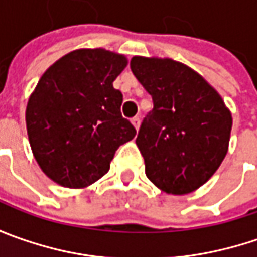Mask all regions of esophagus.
Instances as JSON below:
<instances>
[{"instance_id": "obj_1", "label": "esophagus", "mask_w": 257, "mask_h": 257, "mask_svg": "<svg viewBox=\"0 0 257 257\" xmlns=\"http://www.w3.org/2000/svg\"><path fill=\"white\" fill-rule=\"evenodd\" d=\"M132 123H133V125L136 127V130H139V128H140V117H133V118H132Z\"/></svg>"}]
</instances>
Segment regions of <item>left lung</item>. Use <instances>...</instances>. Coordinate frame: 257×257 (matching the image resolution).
Instances as JSON below:
<instances>
[{
    "label": "left lung",
    "mask_w": 257,
    "mask_h": 257,
    "mask_svg": "<svg viewBox=\"0 0 257 257\" xmlns=\"http://www.w3.org/2000/svg\"><path fill=\"white\" fill-rule=\"evenodd\" d=\"M130 67L154 104L136 139L147 179L169 194L197 190L227 154L230 110L189 65L172 58L136 55Z\"/></svg>",
    "instance_id": "1"
}]
</instances>
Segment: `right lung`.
I'll return each instance as SVG.
<instances>
[{"label":"right lung","instance_id":"1","mask_svg":"<svg viewBox=\"0 0 257 257\" xmlns=\"http://www.w3.org/2000/svg\"><path fill=\"white\" fill-rule=\"evenodd\" d=\"M125 55L74 50L47 68L28 98L25 123L35 160L47 177L84 189L110 170L115 150L136 136L123 118V94L113 81Z\"/></svg>","mask_w":257,"mask_h":257}]
</instances>
